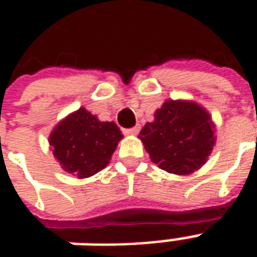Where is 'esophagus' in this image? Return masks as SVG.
<instances>
[{"mask_svg": "<svg viewBox=\"0 0 257 257\" xmlns=\"http://www.w3.org/2000/svg\"><path fill=\"white\" fill-rule=\"evenodd\" d=\"M139 131H140V126L139 125H136V126H134V128L126 129V131H125V134L126 135H138L139 134Z\"/></svg>", "mask_w": 257, "mask_h": 257, "instance_id": "1", "label": "esophagus"}]
</instances>
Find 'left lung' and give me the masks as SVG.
I'll list each match as a JSON object with an SVG mask.
<instances>
[{
	"label": "left lung",
	"mask_w": 257,
	"mask_h": 257,
	"mask_svg": "<svg viewBox=\"0 0 257 257\" xmlns=\"http://www.w3.org/2000/svg\"><path fill=\"white\" fill-rule=\"evenodd\" d=\"M150 160L173 175H191L208 161L216 145L215 123L193 100L169 99L154 112V121L140 131Z\"/></svg>",
	"instance_id": "left-lung-1"
}]
</instances>
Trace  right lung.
<instances>
[{"mask_svg": "<svg viewBox=\"0 0 257 257\" xmlns=\"http://www.w3.org/2000/svg\"><path fill=\"white\" fill-rule=\"evenodd\" d=\"M122 138L117 123L100 121L85 107H79L52 129L49 146L64 172L85 179L110 164Z\"/></svg>", "mask_w": 257, "mask_h": 257, "instance_id": "right-lung-1", "label": "right lung"}]
</instances>
